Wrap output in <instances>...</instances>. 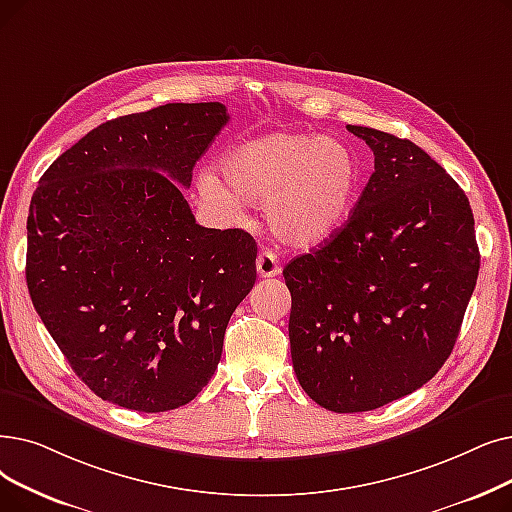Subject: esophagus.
I'll use <instances>...</instances> for the list:
<instances>
[{
    "instance_id": "esophagus-1",
    "label": "esophagus",
    "mask_w": 512,
    "mask_h": 512,
    "mask_svg": "<svg viewBox=\"0 0 512 512\" xmlns=\"http://www.w3.org/2000/svg\"><path fill=\"white\" fill-rule=\"evenodd\" d=\"M257 274L261 278H274L280 274V265H278V257L272 251H261L257 255Z\"/></svg>"
}]
</instances>
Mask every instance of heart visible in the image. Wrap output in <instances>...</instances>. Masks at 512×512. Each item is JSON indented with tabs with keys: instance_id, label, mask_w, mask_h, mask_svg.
Wrapping results in <instances>:
<instances>
[{
	"instance_id": "heart-1",
	"label": "heart",
	"mask_w": 512,
	"mask_h": 512,
	"mask_svg": "<svg viewBox=\"0 0 512 512\" xmlns=\"http://www.w3.org/2000/svg\"><path fill=\"white\" fill-rule=\"evenodd\" d=\"M228 190L205 173L198 190L226 215L242 203L265 205L272 232L293 247H314L351 213L360 184L358 159L335 138L278 131L232 148L219 163Z\"/></svg>"
}]
</instances>
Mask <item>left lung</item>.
Here are the masks:
<instances>
[{"label":"left lung","mask_w":512,"mask_h":512,"mask_svg":"<svg viewBox=\"0 0 512 512\" xmlns=\"http://www.w3.org/2000/svg\"><path fill=\"white\" fill-rule=\"evenodd\" d=\"M374 173L345 226L284 268L293 368L326 410L381 408L450 358L479 276L469 198L410 140L347 125Z\"/></svg>","instance_id":"left-lung-1"}]
</instances>
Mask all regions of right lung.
Masks as SVG:
<instances>
[{"instance_id":"obj_1","label":"right lung","mask_w":512,"mask_h":512,"mask_svg":"<svg viewBox=\"0 0 512 512\" xmlns=\"http://www.w3.org/2000/svg\"><path fill=\"white\" fill-rule=\"evenodd\" d=\"M228 121L219 102L106 121L60 154L31 198V301L106 402L138 412L192 402L255 284L253 236L198 226L182 190Z\"/></svg>"}]
</instances>
